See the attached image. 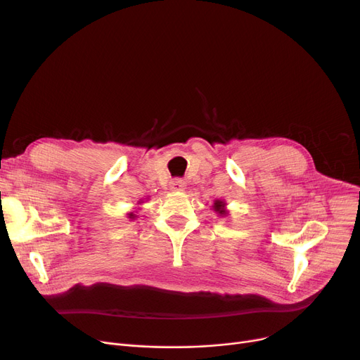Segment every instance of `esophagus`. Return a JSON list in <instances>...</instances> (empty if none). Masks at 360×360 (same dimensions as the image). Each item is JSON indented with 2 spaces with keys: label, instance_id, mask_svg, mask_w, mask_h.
<instances>
[{
  "label": "esophagus",
  "instance_id": "34e87169",
  "mask_svg": "<svg viewBox=\"0 0 360 360\" xmlns=\"http://www.w3.org/2000/svg\"><path fill=\"white\" fill-rule=\"evenodd\" d=\"M170 188H172L174 191H184L185 190V181L181 178L172 179L170 181Z\"/></svg>",
  "mask_w": 360,
  "mask_h": 360
}]
</instances>
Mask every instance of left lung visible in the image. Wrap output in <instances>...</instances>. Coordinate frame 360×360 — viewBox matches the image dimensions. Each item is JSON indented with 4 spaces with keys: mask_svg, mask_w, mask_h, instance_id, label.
Here are the masks:
<instances>
[{
    "mask_svg": "<svg viewBox=\"0 0 360 360\" xmlns=\"http://www.w3.org/2000/svg\"><path fill=\"white\" fill-rule=\"evenodd\" d=\"M223 207H224V204H223V201H216L214 202V209H216V212H219L220 214H224V210H223Z\"/></svg>",
    "mask_w": 360,
    "mask_h": 360,
    "instance_id": "1",
    "label": "left lung"
}]
</instances>
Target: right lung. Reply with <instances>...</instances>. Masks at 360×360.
I'll list each match as a JSON object with an SVG mask.
<instances>
[{"label":"right lung","mask_w":360,"mask_h":360,"mask_svg":"<svg viewBox=\"0 0 360 360\" xmlns=\"http://www.w3.org/2000/svg\"><path fill=\"white\" fill-rule=\"evenodd\" d=\"M129 217H131V219H132V217H134V214H129Z\"/></svg>","instance_id":"add662e5"}]
</instances>
